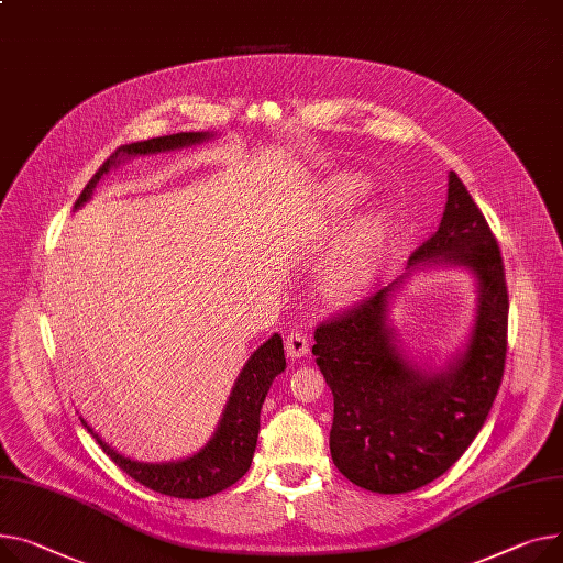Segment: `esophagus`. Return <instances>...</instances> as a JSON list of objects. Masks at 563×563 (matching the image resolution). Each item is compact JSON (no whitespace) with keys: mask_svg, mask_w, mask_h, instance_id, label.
<instances>
[{"mask_svg":"<svg viewBox=\"0 0 563 563\" xmlns=\"http://www.w3.org/2000/svg\"><path fill=\"white\" fill-rule=\"evenodd\" d=\"M285 351H287V357H291V360H301L303 355H308V351H310V336H308V332H303V330L287 332V336H285Z\"/></svg>","mask_w":563,"mask_h":563,"instance_id":"obj_1","label":"esophagus"}]
</instances>
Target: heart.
Segmentation results:
<instances>
[{"mask_svg":"<svg viewBox=\"0 0 563 563\" xmlns=\"http://www.w3.org/2000/svg\"><path fill=\"white\" fill-rule=\"evenodd\" d=\"M366 192L364 183L340 178L325 197V208L319 219V235H336L357 208ZM389 238V217L385 210H371L360 217L351 231L334 244L319 269V283L325 296L346 301L371 285L380 267Z\"/></svg>","mask_w":563,"mask_h":563,"instance_id":"1","label":"heart"}]
</instances>
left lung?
<instances>
[{
	"instance_id": "left-lung-1",
	"label": "left lung",
	"mask_w": 563,
	"mask_h": 563,
	"mask_svg": "<svg viewBox=\"0 0 563 563\" xmlns=\"http://www.w3.org/2000/svg\"><path fill=\"white\" fill-rule=\"evenodd\" d=\"M460 265L477 278L471 340L448 368L407 360L389 321L402 276L317 325L312 353L334 398L330 455L353 484L407 494L451 468L482 430L503 383L509 296L498 242L455 172L439 229L409 257Z\"/></svg>"
}]
</instances>
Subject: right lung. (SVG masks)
I'll return each instance as SVG.
<instances>
[{
	"label": "right lung",
	"instance_id": "add662e5",
	"mask_svg": "<svg viewBox=\"0 0 563 563\" xmlns=\"http://www.w3.org/2000/svg\"><path fill=\"white\" fill-rule=\"evenodd\" d=\"M210 133H174L163 137H152L133 142L126 146H120L112 154L97 174L88 180L84 187L81 197L74 203V208H81L97 187L99 178L108 174L112 165H118L122 156H146V154H161V152H174V148L192 146L210 140ZM285 371V351L280 334H274L272 340L262 344L244 364L242 373L235 380V387L231 391V398L223 409L221 421L212 434V439L201 448V451L192 457L180 462H167V464H144L129 460L120 455L115 448H110L106 441L99 439V434L92 432V428L81 419V423L88 428V432L97 439L101 451L115 462L126 475H131L135 482L144 484L146 489H154L163 496L172 498H208L223 489H229L235 484L251 466L257 432H260V409L267 398V391L278 373Z\"/></svg>",
	"mask_w": 563,
	"mask_h": 563
}]
</instances>
